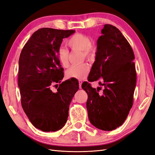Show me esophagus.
I'll return each mask as SVG.
<instances>
[{
    "instance_id": "1",
    "label": "esophagus",
    "mask_w": 155,
    "mask_h": 155,
    "mask_svg": "<svg viewBox=\"0 0 155 155\" xmlns=\"http://www.w3.org/2000/svg\"><path fill=\"white\" fill-rule=\"evenodd\" d=\"M82 83H83V81H81V80H79V88H81Z\"/></svg>"
}]
</instances>
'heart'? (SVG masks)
I'll return each instance as SVG.
<instances>
[{
  "instance_id": "b5f03b06",
  "label": "heart",
  "mask_w": 155,
  "mask_h": 155,
  "mask_svg": "<svg viewBox=\"0 0 155 155\" xmlns=\"http://www.w3.org/2000/svg\"><path fill=\"white\" fill-rule=\"evenodd\" d=\"M67 43L72 49L82 51L83 58L88 59H92L95 58L96 48L94 45L91 44L90 37L87 35L78 33L70 37ZM58 55L60 63L64 67H67L68 64V51L63 48H61L58 50ZM90 70V66L87 63H83L80 65H72L67 71V76L81 80L87 78Z\"/></svg>"
}]
</instances>
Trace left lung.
<instances>
[{"label": "left lung", "instance_id": "left-lung-1", "mask_svg": "<svg viewBox=\"0 0 155 155\" xmlns=\"http://www.w3.org/2000/svg\"><path fill=\"white\" fill-rule=\"evenodd\" d=\"M97 41L96 60L88 77L89 82L100 80L97 90L89 83L81 87L88 94V119L96 128L112 130L124 124L133 104L137 84L134 55L121 31L105 25Z\"/></svg>", "mask_w": 155, "mask_h": 155}]
</instances>
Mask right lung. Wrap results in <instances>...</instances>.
I'll return each mask as SVG.
<instances>
[{"mask_svg":"<svg viewBox=\"0 0 155 155\" xmlns=\"http://www.w3.org/2000/svg\"><path fill=\"white\" fill-rule=\"evenodd\" d=\"M75 30L43 28L35 31L23 47L18 61V85L22 109L35 127L44 132L63 128L69 105L79 89L75 79L59 84L64 75L58 58L63 39Z\"/></svg>","mask_w":155,"mask_h":155,"instance_id":"add662e5","label":"right lung"}]
</instances>
